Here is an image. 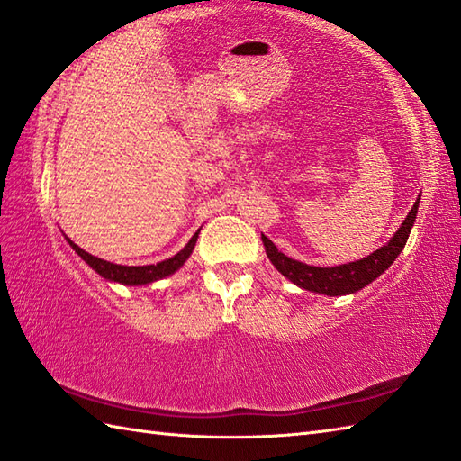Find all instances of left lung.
I'll return each mask as SVG.
<instances>
[{"label": "left lung", "instance_id": "left-lung-1", "mask_svg": "<svg viewBox=\"0 0 461 461\" xmlns=\"http://www.w3.org/2000/svg\"><path fill=\"white\" fill-rule=\"evenodd\" d=\"M418 203H420V195H418L411 212L406 214L401 229L393 234V239L388 240L384 247L376 249L366 258L355 260V262L330 266V268H327V266L325 268L323 266H310L305 262L285 257V254L276 249V244L268 237H264V234H262V242H264L266 254H268L270 262L274 264V268L282 276H285L290 282L298 285V288L310 290L315 294H323V295L355 294L363 290L365 285H369L373 280H376L384 270H388V266H391L398 258V254L402 252L404 244L408 240V234H411L414 227Z\"/></svg>", "mask_w": 461, "mask_h": 461}]
</instances>
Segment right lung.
I'll use <instances>...</instances> for the list:
<instances>
[{
	"label": "right lung",
	"mask_w": 461,
	"mask_h": 461,
	"mask_svg": "<svg viewBox=\"0 0 461 461\" xmlns=\"http://www.w3.org/2000/svg\"><path fill=\"white\" fill-rule=\"evenodd\" d=\"M199 232L201 229L193 234L191 240L183 247L176 257H171L167 260H161L158 264H148V266H122V264H112L108 260H102L98 257H92L86 250H83L77 244L67 239V242L73 247V250L78 254L80 258H83L92 270L96 274H100L102 278L108 280V282H114V284H124V285H144V284H151V282H158L161 278H167V276L176 274L183 264L187 262V258L191 257L193 249H195L197 239H199Z\"/></svg>",
	"instance_id": "1"
}]
</instances>
